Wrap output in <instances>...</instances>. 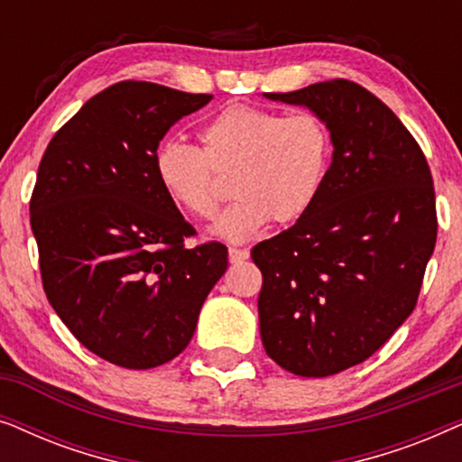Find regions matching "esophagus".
<instances>
[{
	"label": "esophagus",
	"mask_w": 462,
	"mask_h": 462,
	"mask_svg": "<svg viewBox=\"0 0 462 462\" xmlns=\"http://www.w3.org/2000/svg\"><path fill=\"white\" fill-rule=\"evenodd\" d=\"M250 256L248 248H229V261L231 263H242Z\"/></svg>",
	"instance_id": "34e87169"
}]
</instances>
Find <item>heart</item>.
<instances>
[{"mask_svg": "<svg viewBox=\"0 0 462 462\" xmlns=\"http://www.w3.org/2000/svg\"><path fill=\"white\" fill-rule=\"evenodd\" d=\"M201 149L180 141L160 144L157 182L179 210L212 218L218 206L217 174H231V195L212 233L248 242L275 220L292 225L311 210L332 160V136L315 113L231 105L199 130Z\"/></svg>", "mask_w": 462, "mask_h": 462, "instance_id": "obj_1", "label": "heart"}]
</instances>
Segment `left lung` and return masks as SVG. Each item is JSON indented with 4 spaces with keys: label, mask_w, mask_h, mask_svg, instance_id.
I'll list each match as a JSON object with an SVG mask.
<instances>
[{
    "label": "left lung",
    "mask_w": 462,
    "mask_h": 462,
    "mask_svg": "<svg viewBox=\"0 0 462 462\" xmlns=\"http://www.w3.org/2000/svg\"><path fill=\"white\" fill-rule=\"evenodd\" d=\"M264 97L324 119L334 153L311 210L252 248L261 338L296 376L338 374L414 311L438 237L431 170L395 113L349 79Z\"/></svg>",
    "instance_id": "8db88e82"
}]
</instances>
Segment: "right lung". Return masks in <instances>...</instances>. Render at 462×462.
I'll use <instances>...</instances> for the list:
<instances>
[{
	"label": "right lung",
	"mask_w": 462,
	"mask_h": 462,
	"mask_svg": "<svg viewBox=\"0 0 462 462\" xmlns=\"http://www.w3.org/2000/svg\"><path fill=\"white\" fill-rule=\"evenodd\" d=\"M212 94L119 81L92 97L50 141L31 195L43 290L73 337L130 370L174 359L226 271L218 242L195 236L157 182L166 132Z\"/></svg>",
	"instance_id": "obj_1"
}]
</instances>
